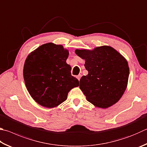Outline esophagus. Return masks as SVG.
<instances>
[{
	"label": "esophagus",
	"mask_w": 147,
	"mask_h": 147,
	"mask_svg": "<svg viewBox=\"0 0 147 147\" xmlns=\"http://www.w3.org/2000/svg\"><path fill=\"white\" fill-rule=\"evenodd\" d=\"M81 76H82V75H81V74H79V75H78V76H76V78H78V80H80V78H81Z\"/></svg>",
	"instance_id": "1"
}]
</instances>
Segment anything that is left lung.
Segmentation results:
<instances>
[{"label": "left lung", "instance_id": "left-lung-1", "mask_svg": "<svg viewBox=\"0 0 147 147\" xmlns=\"http://www.w3.org/2000/svg\"><path fill=\"white\" fill-rule=\"evenodd\" d=\"M75 53L85 60L88 71L80 80L87 100L102 109L118 102L127 89L129 76V64L123 56L109 46L76 49Z\"/></svg>", "mask_w": 147, "mask_h": 147}]
</instances>
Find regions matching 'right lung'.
Here are the masks:
<instances>
[{"instance_id": "1", "label": "right lung", "mask_w": 147, "mask_h": 147, "mask_svg": "<svg viewBox=\"0 0 147 147\" xmlns=\"http://www.w3.org/2000/svg\"><path fill=\"white\" fill-rule=\"evenodd\" d=\"M69 50L62 45L46 43L29 53L26 58L23 75L27 90L39 105L57 107L65 101L78 79L71 76V67L66 63Z\"/></svg>"}]
</instances>
